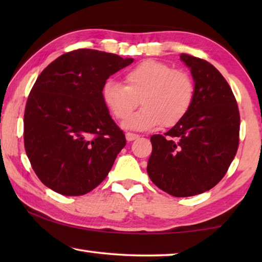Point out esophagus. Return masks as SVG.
I'll use <instances>...</instances> for the list:
<instances>
[{
	"label": "esophagus",
	"mask_w": 262,
	"mask_h": 262,
	"mask_svg": "<svg viewBox=\"0 0 262 262\" xmlns=\"http://www.w3.org/2000/svg\"><path fill=\"white\" fill-rule=\"evenodd\" d=\"M139 135H136V134H133V133H127L126 134V140L128 141V142H132V141H134V140H136V139H139Z\"/></svg>",
	"instance_id": "esophagus-1"
}]
</instances>
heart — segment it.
Wrapping results in <instances>:
<instances>
[{"label":"heart","instance_id":"1","mask_svg":"<svg viewBox=\"0 0 262 262\" xmlns=\"http://www.w3.org/2000/svg\"><path fill=\"white\" fill-rule=\"evenodd\" d=\"M194 96V82L187 72L155 60L127 70L125 84L107 79L103 86V99L118 120H125L140 99L142 107L122 123L133 130L177 125L189 112Z\"/></svg>","mask_w":262,"mask_h":262}]
</instances>
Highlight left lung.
Segmentation results:
<instances>
[{
  "instance_id": "obj_1",
  "label": "left lung",
  "mask_w": 262,
  "mask_h": 262,
  "mask_svg": "<svg viewBox=\"0 0 262 262\" xmlns=\"http://www.w3.org/2000/svg\"><path fill=\"white\" fill-rule=\"evenodd\" d=\"M192 74L195 96L187 115L164 135H152L147 172L177 198L207 192L220 183L236 156L239 111L231 88L214 66L181 54Z\"/></svg>"
}]
</instances>
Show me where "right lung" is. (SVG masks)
Wrapping results in <instances>:
<instances>
[{
	"mask_svg": "<svg viewBox=\"0 0 262 262\" xmlns=\"http://www.w3.org/2000/svg\"><path fill=\"white\" fill-rule=\"evenodd\" d=\"M133 61L82 48L59 56L39 75L25 107L24 145L48 188L78 196L108 174L126 137L111 118L103 86Z\"/></svg>",
	"mask_w": 262,
	"mask_h": 262,
	"instance_id": "1",
	"label": "right lung"
}]
</instances>
